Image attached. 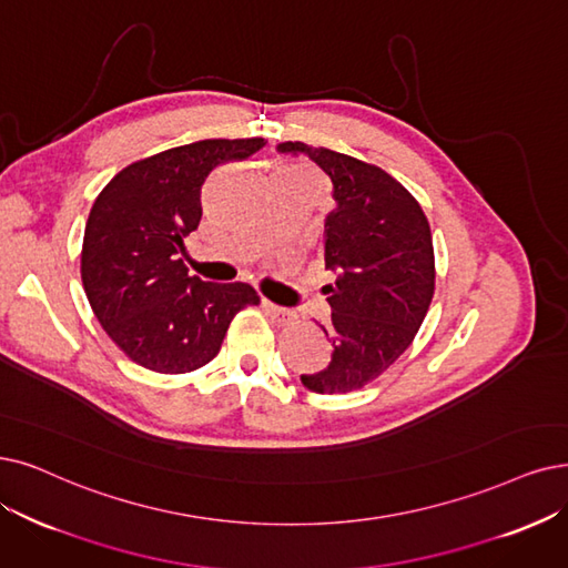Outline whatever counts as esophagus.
<instances>
[{
  "label": "esophagus",
  "mask_w": 568,
  "mask_h": 568,
  "mask_svg": "<svg viewBox=\"0 0 568 568\" xmlns=\"http://www.w3.org/2000/svg\"><path fill=\"white\" fill-rule=\"evenodd\" d=\"M263 307H265V312L270 314V320L275 322V324H280V326L291 324L293 320H296V314H293V312H291V310H286V307H282V305H275V303H270V301H263Z\"/></svg>",
  "instance_id": "esophagus-1"
}]
</instances>
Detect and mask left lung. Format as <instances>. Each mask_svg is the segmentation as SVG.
I'll list each match as a JSON object with an SVG mask.
<instances>
[{"label":"left lung","mask_w":568,"mask_h":568,"mask_svg":"<svg viewBox=\"0 0 568 568\" xmlns=\"http://www.w3.org/2000/svg\"><path fill=\"white\" fill-rule=\"evenodd\" d=\"M280 153L307 155L331 179L333 210L322 256L335 275L328 293L333 343L326 366L301 375L316 394L361 389L410 347L434 298L436 267L428 221L394 176L352 155L282 142Z\"/></svg>","instance_id":"obj_1"}]
</instances>
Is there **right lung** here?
I'll return each mask as SVG.
<instances>
[{
    "mask_svg": "<svg viewBox=\"0 0 568 568\" xmlns=\"http://www.w3.org/2000/svg\"><path fill=\"white\" fill-rule=\"evenodd\" d=\"M263 146V138L176 146L128 165L98 195L81 280L106 335L140 366L165 375L202 368L219 354L233 316L261 303L248 284L191 277L179 254L200 225L207 176Z\"/></svg>",
    "mask_w": 568,
    "mask_h": 568,
    "instance_id": "obj_1",
    "label": "right lung"
}]
</instances>
